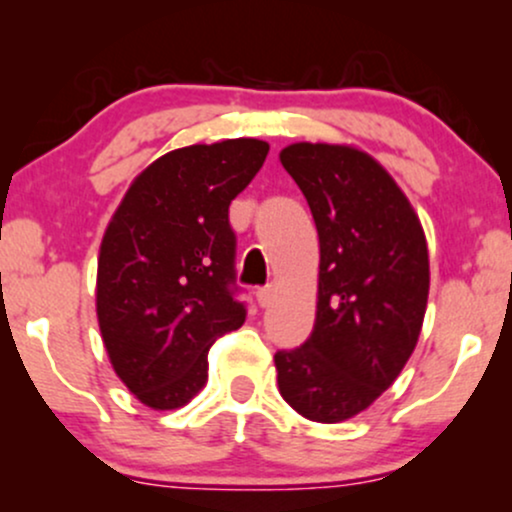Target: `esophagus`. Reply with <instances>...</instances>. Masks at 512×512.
<instances>
[{"instance_id": "obj_1", "label": "esophagus", "mask_w": 512, "mask_h": 512, "mask_svg": "<svg viewBox=\"0 0 512 512\" xmlns=\"http://www.w3.org/2000/svg\"><path fill=\"white\" fill-rule=\"evenodd\" d=\"M255 298H257V303H260V308H267L274 298V289L272 286H262V289L255 291Z\"/></svg>"}]
</instances>
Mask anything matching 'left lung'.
<instances>
[{
  "mask_svg": "<svg viewBox=\"0 0 512 512\" xmlns=\"http://www.w3.org/2000/svg\"><path fill=\"white\" fill-rule=\"evenodd\" d=\"M281 166L301 187L320 284L310 337L274 354L281 397L320 424L351 419L395 383L428 301L421 223L380 163L351 146L291 144Z\"/></svg>",
  "mask_w": 512,
  "mask_h": 512,
  "instance_id": "1",
  "label": "left lung"
}]
</instances>
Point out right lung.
I'll use <instances>...</instances> for the list:
<instances>
[{"label":"right lung","mask_w":512,"mask_h":512,"mask_svg":"<svg viewBox=\"0 0 512 512\" xmlns=\"http://www.w3.org/2000/svg\"><path fill=\"white\" fill-rule=\"evenodd\" d=\"M269 154L260 139L175 149L132 182L98 257V325L115 373L151 409L207 383V354L248 308L228 207Z\"/></svg>","instance_id":"right-lung-1"}]
</instances>
